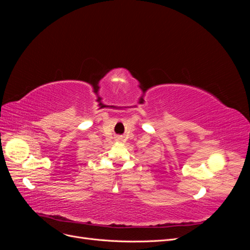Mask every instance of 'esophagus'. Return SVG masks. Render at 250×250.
I'll return each instance as SVG.
<instances>
[{"instance_id": "34e87169", "label": "esophagus", "mask_w": 250, "mask_h": 250, "mask_svg": "<svg viewBox=\"0 0 250 250\" xmlns=\"http://www.w3.org/2000/svg\"><path fill=\"white\" fill-rule=\"evenodd\" d=\"M117 138H118V139H121V137H117Z\"/></svg>"}]
</instances>
